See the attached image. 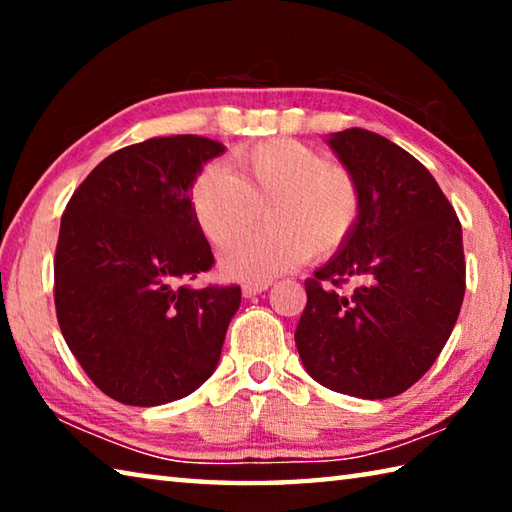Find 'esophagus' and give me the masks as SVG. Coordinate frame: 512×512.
Instances as JSON below:
<instances>
[{
    "mask_svg": "<svg viewBox=\"0 0 512 512\" xmlns=\"http://www.w3.org/2000/svg\"><path fill=\"white\" fill-rule=\"evenodd\" d=\"M271 284L268 282H246L241 284V293H244L246 298H253V296H259V293H264Z\"/></svg>",
    "mask_w": 512,
    "mask_h": 512,
    "instance_id": "esophagus-1",
    "label": "esophagus"
}]
</instances>
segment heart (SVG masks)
<instances>
[{
    "instance_id": "b5f03b06",
    "label": "heart",
    "mask_w": 512,
    "mask_h": 512,
    "mask_svg": "<svg viewBox=\"0 0 512 512\" xmlns=\"http://www.w3.org/2000/svg\"><path fill=\"white\" fill-rule=\"evenodd\" d=\"M198 228L216 248H228L265 210L267 230L221 257L235 280L266 282L302 259H323L345 246L361 216V189L352 173L296 140H268L232 153V173L207 164L192 192Z\"/></svg>"
}]
</instances>
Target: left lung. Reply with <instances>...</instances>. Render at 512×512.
Masks as SVG:
<instances>
[{"mask_svg":"<svg viewBox=\"0 0 512 512\" xmlns=\"http://www.w3.org/2000/svg\"><path fill=\"white\" fill-rule=\"evenodd\" d=\"M361 189L345 246L305 282L296 327L302 366L329 391L386 400L411 388L445 348L465 296L463 230L422 164L363 128L327 135ZM359 279L348 297L335 291Z\"/></svg>","mask_w":512,"mask_h":512,"instance_id":"left-lung-1","label":"left lung"}]
</instances>
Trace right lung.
Segmentation results:
<instances>
[{"label":"right lung","instance_id":"1","mask_svg":"<svg viewBox=\"0 0 512 512\" xmlns=\"http://www.w3.org/2000/svg\"><path fill=\"white\" fill-rule=\"evenodd\" d=\"M221 153V142L201 135L126 146L92 169L60 219V332L88 377L121 404L180 400L219 363L241 289L183 282L214 262L189 192Z\"/></svg>","mask_w":512,"mask_h":512}]
</instances>
